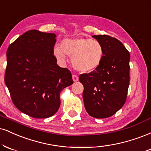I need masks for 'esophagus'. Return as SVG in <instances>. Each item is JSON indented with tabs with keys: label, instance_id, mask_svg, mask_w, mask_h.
Instances as JSON below:
<instances>
[{
	"label": "esophagus",
	"instance_id": "obj_1",
	"mask_svg": "<svg viewBox=\"0 0 151 151\" xmlns=\"http://www.w3.org/2000/svg\"><path fill=\"white\" fill-rule=\"evenodd\" d=\"M72 79H73V81L74 82H76V81L79 80V77H78L77 75H76V74H73V75H72Z\"/></svg>",
	"mask_w": 151,
	"mask_h": 151
}]
</instances>
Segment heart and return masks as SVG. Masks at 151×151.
Listing matches in <instances>:
<instances>
[{
	"mask_svg": "<svg viewBox=\"0 0 151 151\" xmlns=\"http://www.w3.org/2000/svg\"><path fill=\"white\" fill-rule=\"evenodd\" d=\"M53 54L61 61L65 60L66 54L72 57L74 69L83 73H90L101 64L104 50L102 44L96 40L77 38L65 39L61 47H54Z\"/></svg>",
	"mask_w": 151,
	"mask_h": 151,
	"instance_id": "b5f03b06",
	"label": "heart"
}]
</instances>
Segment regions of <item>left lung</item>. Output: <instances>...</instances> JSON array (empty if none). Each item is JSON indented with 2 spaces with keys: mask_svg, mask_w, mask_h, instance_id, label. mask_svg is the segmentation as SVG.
<instances>
[{
  "mask_svg": "<svg viewBox=\"0 0 151 151\" xmlns=\"http://www.w3.org/2000/svg\"><path fill=\"white\" fill-rule=\"evenodd\" d=\"M94 39L104 50L101 64L95 71L79 76L83 86L85 109L91 117L103 119L115 114L126 102L129 85L130 54L122 42L108 35Z\"/></svg>",
  "mask_w": 151,
  "mask_h": 151,
  "instance_id": "1",
  "label": "left lung"
}]
</instances>
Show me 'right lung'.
<instances>
[{"label":"right lung","instance_id":"right-lung-1","mask_svg":"<svg viewBox=\"0 0 151 151\" xmlns=\"http://www.w3.org/2000/svg\"><path fill=\"white\" fill-rule=\"evenodd\" d=\"M55 34L25 32L7 50L5 83L12 103L32 117H51L60 105L61 91L73 83L71 72L57 65Z\"/></svg>","mask_w":151,"mask_h":151}]
</instances>
